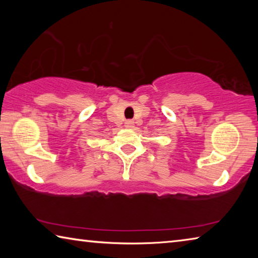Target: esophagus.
<instances>
[{
	"label": "esophagus",
	"instance_id": "34e87169",
	"mask_svg": "<svg viewBox=\"0 0 258 258\" xmlns=\"http://www.w3.org/2000/svg\"><path fill=\"white\" fill-rule=\"evenodd\" d=\"M125 126L127 128H132L133 126H134V120H132V119H127L125 121Z\"/></svg>",
	"mask_w": 258,
	"mask_h": 258
}]
</instances>
